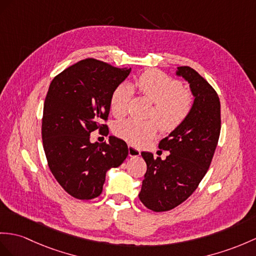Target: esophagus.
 Masks as SVG:
<instances>
[{
  "instance_id": "esophagus-1",
  "label": "esophagus",
  "mask_w": 256,
  "mask_h": 256,
  "mask_svg": "<svg viewBox=\"0 0 256 256\" xmlns=\"http://www.w3.org/2000/svg\"><path fill=\"white\" fill-rule=\"evenodd\" d=\"M128 154L130 158H136V156H139L141 152L139 148H134L132 144H128Z\"/></svg>"
}]
</instances>
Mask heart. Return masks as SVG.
<instances>
[{
	"mask_svg": "<svg viewBox=\"0 0 256 256\" xmlns=\"http://www.w3.org/2000/svg\"><path fill=\"white\" fill-rule=\"evenodd\" d=\"M132 88L141 96L154 103L151 116L154 120H138L128 118L117 122L114 132L126 141L139 144L151 138L158 128L163 132H170L176 129L192 108V96L182 89L180 81L174 79L160 70H148L134 79ZM129 84L117 86L110 96V106L112 114L116 117L124 116L128 112L129 102L134 96V89Z\"/></svg>",
	"mask_w": 256,
	"mask_h": 256,
	"instance_id": "b5f03b06",
	"label": "heart"
}]
</instances>
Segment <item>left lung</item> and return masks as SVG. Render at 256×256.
<instances>
[{"label": "left lung", "instance_id": "left-lung-1", "mask_svg": "<svg viewBox=\"0 0 256 256\" xmlns=\"http://www.w3.org/2000/svg\"><path fill=\"white\" fill-rule=\"evenodd\" d=\"M176 76L189 84L194 98L190 113L160 140L158 148L170 152L165 160L141 153L148 168L139 198L154 212L172 210L194 192L208 170L220 134V102L216 91L191 67H178Z\"/></svg>", "mask_w": 256, "mask_h": 256}]
</instances>
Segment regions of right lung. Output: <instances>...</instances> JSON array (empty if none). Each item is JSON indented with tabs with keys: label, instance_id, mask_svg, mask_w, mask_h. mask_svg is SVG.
I'll return each mask as SVG.
<instances>
[{
	"label": "right lung",
	"instance_id": "1",
	"mask_svg": "<svg viewBox=\"0 0 256 256\" xmlns=\"http://www.w3.org/2000/svg\"><path fill=\"white\" fill-rule=\"evenodd\" d=\"M132 68H118L86 58L66 68L53 80L43 106L42 140L53 176L68 194L91 200L102 193L106 172L128 156L124 140L90 141V134L105 129L114 89Z\"/></svg>",
	"mask_w": 256,
	"mask_h": 256
}]
</instances>
